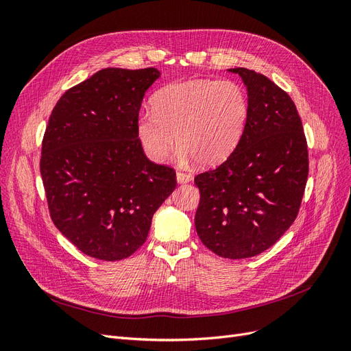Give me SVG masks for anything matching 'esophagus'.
Here are the masks:
<instances>
[{"label":"esophagus","mask_w":351,"mask_h":351,"mask_svg":"<svg viewBox=\"0 0 351 351\" xmlns=\"http://www.w3.org/2000/svg\"><path fill=\"white\" fill-rule=\"evenodd\" d=\"M189 182H192V176L187 174V173H182V171L177 173V183L186 184V183H189Z\"/></svg>","instance_id":"1"}]
</instances>
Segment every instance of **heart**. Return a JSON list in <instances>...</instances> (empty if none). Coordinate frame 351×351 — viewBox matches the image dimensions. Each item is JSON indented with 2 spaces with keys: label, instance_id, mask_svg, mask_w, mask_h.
Instances as JSON below:
<instances>
[{
  "label": "heart",
  "instance_id": "heart-1",
  "mask_svg": "<svg viewBox=\"0 0 351 351\" xmlns=\"http://www.w3.org/2000/svg\"><path fill=\"white\" fill-rule=\"evenodd\" d=\"M247 120V93L239 82L199 79L159 90L152 108L139 111L136 134L156 164L167 161L177 141L184 159L215 165L236 149Z\"/></svg>",
  "mask_w": 351,
  "mask_h": 351
}]
</instances>
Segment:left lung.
<instances>
[{
	"label": "left lung",
	"mask_w": 351,
	"mask_h": 351,
	"mask_svg": "<svg viewBox=\"0 0 351 351\" xmlns=\"http://www.w3.org/2000/svg\"><path fill=\"white\" fill-rule=\"evenodd\" d=\"M249 120L219 167L196 176L195 226L221 258L246 259L269 249L294 222L309 173L302 120L291 98L267 76L243 67Z\"/></svg>",
	"instance_id": "1"
}]
</instances>
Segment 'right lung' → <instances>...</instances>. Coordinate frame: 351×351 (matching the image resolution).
<instances>
[{
	"label": "right lung",
	"instance_id": "right-lung-1",
	"mask_svg": "<svg viewBox=\"0 0 351 351\" xmlns=\"http://www.w3.org/2000/svg\"><path fill=\"white\" fill-rule=\"evenodd\" d=\"M159 76L156 69L99 70L49 117L40 176L51 218L90 258H129L176 189L174 169L149 161L136 134L145 92Z\"/></svg>",
	"mask_w": 351,
	"mask_h": 351
}]
</instances>
